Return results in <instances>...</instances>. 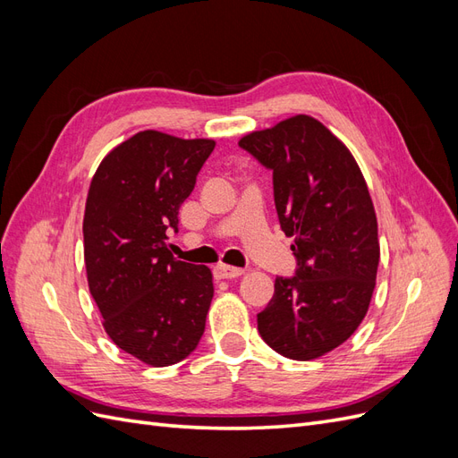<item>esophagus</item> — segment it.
Masks as SVG:
<instances>
[{"mask_svg": "<svg viewBox=\"0 0 458 458\" xmlns=\"http://www.w3.org/2000/svg\"><path fill=\"white\" fill-rule=\"evenodd\" d=\"M216 275L219 276V279H239V276L244 275V269L231 267V266H217Z\"/></svg>", "mask_w": 458, "mask_h": 458, "instance_id": "esophagus-1", "label": "esophagus"}]
</instances>
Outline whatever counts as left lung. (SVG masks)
Returning a JSON list of instances; mask_svg holds the SVG:
<instances>
[{
	"mask_svg": "<svg viewBox=\"0 0 458 458\" xmlns=\"http://www.w3.org/2000/svg\"><path fill=\"white\" fill-rule=\"evenodd\" d=\"M239 147L273 172L276 216L294 237V275L275 279V294L258 313L259 336L288 359L321 357L361 325L377 281L378 225L365 177L311 116L254 131Z\"/></svg>",
	"mask_w": 458,
	"mask_h": 458,
	"instance_id": "8db88e82",
	"label": "left lung"
}]
</instances>
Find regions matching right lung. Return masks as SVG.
<instances>
[{
    "instance_id": "obj_1",
    "label": "right lung",
    "mask_w": 458,
    "mask_h": 458,
    "mask_svg": "<svg viewBox=\"0 0 458 458\" xmlns=\"http://www.w3.org/2000/svg\"><path fill=\"white\" fill-rule=\"evenodd\" d=\"M216 143L147 130L110 150L86 202L89 293L120 350L155 367L183 361L204 335L212 271L177 261L165 239Z\"/></svg>"
}]
</instances>
